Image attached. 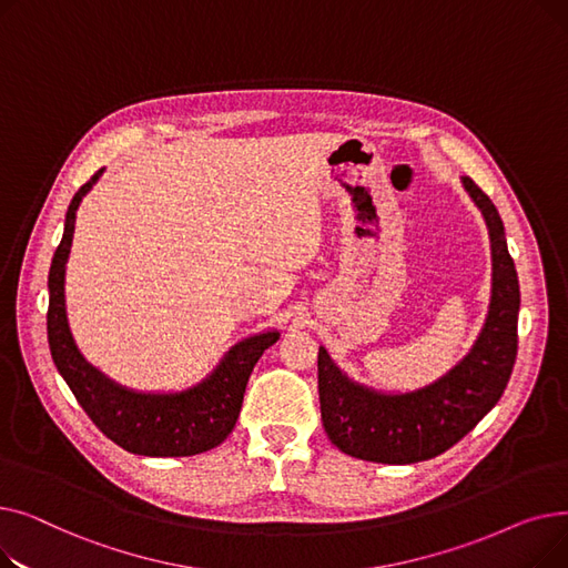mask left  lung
<instances>
[{"label":"left lung","mask_w":568,"mask_h":568,"mask_svg":"<svg viewBox=\"0 0 568 568\" xmlns=\"http://www.w3.org/2000/svg\"><path fill=\"white\" fill-rule=\"evenodd\" d=\"M490 236L493 287L488 315L463 359L414 392L386 394L347 377L324 347L317 352L322 426L352 458L412 465L435 458L463 439L501 398L518 354L520 287L506 248L504 223L490 197L463 176Z\"/></svg>","instance_id":"obj_1"}]
</instances>
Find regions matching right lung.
<instances>
[{
  "mask_svg": "<svg viewBox=\"0 0 568 568\" xmlns=\"http://www.w3.org/2000/svg\"><path fill=\"white\" fill-rule=\"evenodd\" d=\"M101 174L103 170H99L73 195L64 221V236L50 264L48 345L52 362L89 419L124 452L152 458H179L209 452L232 433L244 403L248 377L262 352L274 345L281 334L268 329L239 341L225 352L212 373L184 392H135L116 384L89 364L71 334L64 281L73 244L75 212Z\"/></svg>",
  "mask_w": 568,
  "mask_h": 568,
  "instance_id": "1",
  "label": "right lung"
}]
</instances>
